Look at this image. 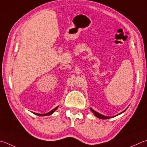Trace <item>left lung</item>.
I'll return each mask as SVG.
<instances>
[{
  "mask_svg": "<svg viewBox=\"0 0 147 147\" xmlns=\"http://www.w3.org/2000/svg\"><path fill=\"white\" fill-rule=\"evenodd\" d=\"M90 111H91V112L92 113L94 114V115L96 116V117H97V118H100V119H109V118H114V117H115V116H118V115H119V114H122L123 113H124V112L126 111V109H125V111H123V112H121V113H120L119 114H117V115H116V116H112V117H109V116H104V115H102V114H100L99 113H98V112H96V111H94L93 110V109L90 107Z\"/></svg>",
  "mask_w": 147,
  "mask_h": 147,
  "instance_id": "obj_1",
  "label": "left lung"
}]
</instances>
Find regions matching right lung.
Masks as SVG:
<instances>
[{"mask_svg": "<svg viewBox=\"0 0 147 147\" xmlns=\"http://www.w3.org/2000/svg\"><path fill=\"white\" fill-rule=\"evenodd\" d=\"M58 106L57 107H56V108H55L54 109H53L52 111H51L50 112H49V113H46V114H38V113H33L34 114H36V115H37V116H45L51 115L52 114H53V113H55V112L56 111V110H57V109H58Z\"/></svg>", "mask_w": 147, "mask_h": 147, "instance_id": "1", "label": "right lung"}]
</instances>
